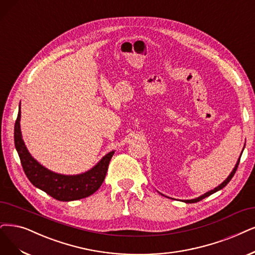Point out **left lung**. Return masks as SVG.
<instances>
[{"mask_svg": "<svg viewBox=\"0 0 255 255\" xmlns=\"http://www.w3.org/2000/svg\"><path fill=\"white\" fill-rule=\"evenodd\" d=\"M241 156H242V154H241ZM240 161H241V157L239 158V161H238V163H237V165H235V167H234V169H233V171L231 172V174L227 177V180H226L223 184H221L219 187H216V188H214L213 190H211V191H209V192H207V193H205L204 195H202V196H200V197H197V199H194V200H187V201H184L185 203H196V202H200V201H202V200H204L205 197H207V196H209V195H211V194H213L214 192H216V191H219V190H221V189H223V188L227 185L230 181H231V178L233 177V175L235 174V172H237V170H238V167H239V164H240Z\"/></svg>", "mask_w": 255, "mask_h": 255, "instance_id": "8db88e82", "label": "left lung"}]
</instances>
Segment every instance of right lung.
<instances>
[{
    "label": "right lung",
    "instance_id": "obj_1",
    "mask_svg": "<svg viewBox=\"0 0 255 255\" xmlns=\"http://www.w3.org/2000/svg\"><path fill=\"white\" fill-rule=\"evenodd\" d=\"M21 109L14 124V145L21 159L23 170L33 186L43 190L53 199L69 202L85 199L96 192L108 170V165L115 152H109L91 170L80 175H62L54 173L37 163L29 154L22 139L20 129Z\"/></svg>",
    "mask_w": 255,
    "mask_h": 255
}]
</instances>
